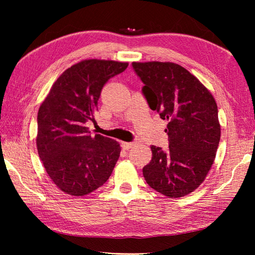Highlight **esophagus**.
<instances>
[{"instance_id": "esophagus-1", "label": "esophagus", "mask_w": 255, "mask_h": 255, "mask_svg": "<svg viewBox=\"0 0 255 255\" xmlns=\"http://www.w3.org/2000/svg\"><path fill=\"white\" fill-rule=\"evenodd\" d=\"M137 144V141H132V142H122V147L125 149V150H128L132 148L133 145Z\"/></svg>"}]
</instances>
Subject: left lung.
Segmentation results:
<instances>
[{"label":"left lung","mask_w":255,"mask_h":255,"mask_svg":"<svg viewBox=\"0 0 255 255\" xmlns=\"http://www.w3.org/2000/svg\"><path fill=\"white\" fill-rule=\"evenodd\" d=\"M149 107L167 121L169 149L151 145L142 169L151 188L177 198L194 192L207 176L220 140L214 96L185 68L173 62H132Z\"/></svg>","instance_id":"left-lung-1"}]
</instances>
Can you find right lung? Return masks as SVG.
I'll use <instances>...</instances> for the list:
<instances>
[{
	"mask_svg": "<svg viewBox=\"0 0 255 255\" xmlns=\"http://www.w3.org/2000/svg\"><path fill=\"white\" fill-rule=\"evenodd\" d=\"M127 62L89 59L73 64L57 81L38 111L37 150L47 174L62 192L84 196L101 187L121 154L116 140L86 127L103 86L124 72Z\"/></svg>",
	"mask_w": 255,
	"mask_h": 255,
	"instance_id": "add662e5",
	"label": "right lung"
}]
</instances>
